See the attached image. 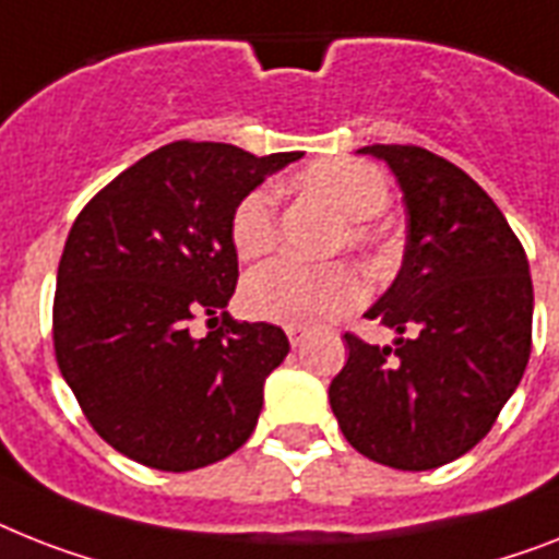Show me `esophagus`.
<instances>
[{
    "label": "esophagus",
    "mask_w": 559,
    "mask_h": 559,
    "mask_svg": "<svg viewBox=\"0 0 559 559\" xmlns=\"http://www.w3.org/2000/svg\"><path fill=\"white\" fill-rule=\"evenodd\" d=\"M287 338L293 347H301L304 338H307V330L304 326H287Z\"/></svg>",
    "instance_id": "34e87169"
}]
</instances>
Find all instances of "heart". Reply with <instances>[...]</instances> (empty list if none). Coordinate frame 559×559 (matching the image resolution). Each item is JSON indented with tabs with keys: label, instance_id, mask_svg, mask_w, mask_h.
Returning <instances> with one entry per match:
<instances>
[{
	"label": "heart",
	"instance_id": "1",
	"mask_svg": "<svg viewBox=\"0 0 559 559\" xmlns=\"http://www.w3.org/2000/svg\"><path fill=\"white\" fill-rule=\"evenodd\" d=\"M307 192L319 194L344 217L338 247L370 249L379 240L373 217L390 203V180L376 163L356 157L321 160L295 177ZM229 240L240 261L266 255L278 240V194L272 186H255L233 206ZM365 295V281L347 261L333 264H301V261H270L249 272L243 281V307L252 319L287 326H316L353 310Z\"/></svg>",
	"mask_w": 559,
	"mask_h": 559
}]
</instances>
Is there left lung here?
<instances>
[{"label": "left lung", "instance_id": "left-lung-1", "mask_svg": "<svg viewBox=\"0 0 559 559\" xmlns=\"http://www.w3.org/2000/svg\"><path fill=\"white\" fill-rule=\"evenodd\" d=\"M396 175L407 209L405 261L367 310L393 347L344 333L330 382L344 439L367 460L430 471L493 428L531 356L528 258L497 203L460 166L419 146H365Z\"/></svg>", "mask_w": 559, "mask_h": 559}]
</instances>
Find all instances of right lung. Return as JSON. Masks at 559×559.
<instances>
[{
	"label": "right lung",
	"mask_w": 559,
	"mask_h": 559,
	"mask_svg": "<svg viewBox=\"0 0 559 559\" xmlns=\"http://www.w3.org/2000/svg\"><path fill=\"white\" fill-rule=\"evenodd\" d=\"M177 140L99 189L59 258L53 353L85 419L122 456L194 471L252 437L289 342L224 310L238 284L233 206L298 160ZM198 314H221L203 340Z\"/></svg>",
	"instance_id": "add662e5"
}]
</instances>
